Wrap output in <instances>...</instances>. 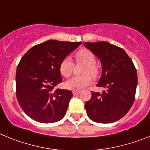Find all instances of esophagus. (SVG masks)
Returning a JSON list of instances; mask_svg holds the SVG:
<instances>
[{
    "instance_id": "1",
    "label": "esophagus",
    "mask_w": 150,
    "mask_h": 150,
    "mask_svg": "<svg viewBox=\"0 0 150 150\" xmlns=\"http://www.w3.org/2000/svg\"><path fill=\"white\" fill-rule=\"evenodd\" d=\"M80 93H81L80 91H72V93H73V95H77Z\"/></svg>"
}]
</instances>
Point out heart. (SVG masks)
<instances>
[{
    "label": "heart",
    "instance_id": "obj_1",
    "mask_svg": "<svg viewBox=\"0 0 150 150\" xmlns=\"http://www.w3.org/2000/svg\"><path fill=\"white\" fill-rule=\"evenodd\" d=\"M77 61H81L87 64L84 73L91 74L96 77L99 74L98 68L96 66V58L93 53L86 49H81L75 53ZM74 69V63L69 57H66L62 59L59 65L60 73L66 78L69 77L72 74ZM92 82V78L90 75L83 76H74L66 83V87L68 89L78 91L87 87Z\"/></svg>",
    "mask_w": 150,
    "mask_h": 150
}]
</instances>
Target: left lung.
Wrapping results in <instances>:
<instances>
[{
	"label": "left lung",
	"instance_id": "1",
	"mask_svg": "<svg viewBox=\"0 0 150 150\" xmlns=\"http://www.w3.org/2000/svg\"><path fill=\"white\" fill-rule=\"evenodd\" d=\"M99 58L102 75L97 86L104 91L91 92L85 103L90 119L98 123H112L119 120L129 111L135 98L137 75L134 65L121 47L106 41L83 43Z\"/></svg>",
	"mask_w": 150,
	"mask_h": 150
}]
</instances>
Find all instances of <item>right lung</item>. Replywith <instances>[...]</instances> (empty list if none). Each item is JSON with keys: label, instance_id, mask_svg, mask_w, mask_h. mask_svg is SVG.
I'll use <instances>...</instances> for the list:
<instances>
[{"label": "right lung", "instance_id": "1", "mask_svg": "<svg viewBox=\"0 0 150 150\" xmlns=\"http://www.w3.org/2000/svg\"><path fill=\"white\" fill-rule=\"evenodd\" d=\"M81 42L49 40L32 47L16 69V97L28 117L41 123L59 122L65 116L73 94L55 89L62 82L60 62Z\"/></svg>", "mask_w": 150, "mask_h": 150}]
</instances>
